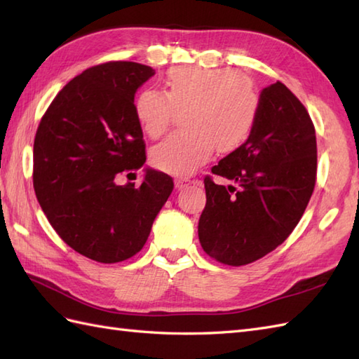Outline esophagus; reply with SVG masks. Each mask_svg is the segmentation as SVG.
Returning a JSON list of instances; mask_svg holds the SVG:
<instances>
[{
  "instance_id": "1",
  "label": "esophagus",
  "mask_w": 359,
  "mask_h": 359,
  "mask_svg": "<svg viewBox=\"0 0 359 359\" xmlns=\"http://www.w3.org/2000/svg\"><path fill=\"white\" fill-rule=\"evenodd\" d=\"M196 180H193V179H189V177H175L174 179V185H175V188L177 189H184V188H187L188 185H193Z\"/></svg>"
}]
</instances>
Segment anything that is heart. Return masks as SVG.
I'll use <instances>...</instances> for the list:
<instances>
[{
  "instance_id": "b5f03b06",
  "label": "heart",
  "mask_w": 359,
  "mask_h": 359,
  "mask_svg": "<svg viewBox=\"0 0 359 359\" xmlns=\"http://www.w3.org/2000/svg\"><path fill=\"white\" fill-rule=\"evenodd\" d=\"M185 108L184 131L172 134L151 152L157 170L184 175L219 152H233L247 142L256 125L259 102L251 81L231 69L172 67L165 94L142 89L134 98L137 121L151 139L171 125L174 109Z\"/></svg>"
}]
</instances>
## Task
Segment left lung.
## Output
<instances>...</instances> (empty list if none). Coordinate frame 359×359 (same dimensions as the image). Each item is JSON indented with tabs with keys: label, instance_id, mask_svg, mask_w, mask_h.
I'll list each match as a JSON object with an SVG mask.
<instances>
[{
	"label": "left lung",
	"instance_id": "1",
	"mask_svg": "<svg viewBox=\"0 0 359 359\" xmlns=\"http://www.w3.org/2000/svg\"><path fill=\"white\" fill-rule=\"evenodd\" d=\"M316 135L309 112L284 83L265 88L247 142L205 175L207 203L199 241L217 262L241 266L284 242L306 211L316 184Z\"/></svg>",
	"mask_w": 359,
	"mask_h": 359
}]
</instances>
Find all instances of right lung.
Wrapping results in <instances>:
<instances>
[{
	"instance_id": "obj_1",
	"label": "right lung",
	"mask_w": 359,
	"mask_h": 359,
	"mask_svg": "<svg viewBox=\"0 0 359 359\" xmlns=\"http://www.w3.org/2000/svg\"><path fill=\"white\" fill-rule=\"evenodd\" d=\"M154 74L134 62L89 67L60 90L36 129L38 203L60 238L97 262L139 253L174 188L156 170H147L140 187L117 185L147 160L134 95Z\"/></svg>"
}]
</instances>
